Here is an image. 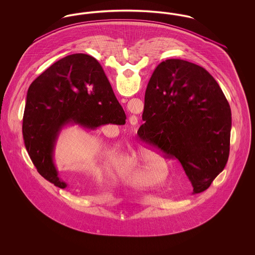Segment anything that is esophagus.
Here are the masks:
<instances>
[{"instance_id":"34e87169","label":"esophagus","mask_w":255,"mask_h":255,"mask_svg":"<svg viewBox=\"0 0 255 255\" xmlns=\"http://www.w3.org/2000/svg\"><path fill=\"white\" fill-rule=\"evenodd\" d=\"M130 122H131V123H133V124H134V123H136V122H137V118H136L135 116H133V117H131V119H130Z\"/></svg>"}]
</instances>
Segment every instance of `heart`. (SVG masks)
I'll return each instance as SVG.
<instances>
[{"instance_id": "b5f03b06", "label": "heart", "mask_w": 255, "mask_h": 255, "mask_svg": "<svg viewBox=\"0 0 255 255\" xmlns=\"http://www.w3.org/2000/svg\"><path fill=\"white\" fill-rule=\"evenodd\" d=\"M164 160L160 158L158 150L139 147L136 154L132 157L122 158L120 169L122 176L126 179L139 182L146 172V181L148 183L157 184L161 182L165 175Z\"/></svg>"}]
</instances>
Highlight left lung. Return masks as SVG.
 <instances>
[{
	"label": "left lung",
	"mask_w": 255,
	"mask_h": 255,
	"mask_svg": "<svg viewBox=\"0 0 255 255\" xmlns=\"http://www.w3.org/2000/svg\"><path fill=\"white\" fill-rule=\"evenodd\" d=\"M140 139L177 158L193 186L206 190L230 155L231 111L213 76L188 61L158 64L146 89Z\"/></svg>",
	"instance_id": "obj_1"
}]
</instances>
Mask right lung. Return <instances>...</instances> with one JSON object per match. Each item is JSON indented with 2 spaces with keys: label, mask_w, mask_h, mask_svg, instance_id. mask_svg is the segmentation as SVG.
Listing matches in <instances>:
<instances>
[{
  "label": "right lung",
  "mask_w": 255,
  "mask_h": 255,
  "mask_svg": "<svg viewBox=\"0 0 255 255\" xmlns=\"http://www.w3.org/2000/svg\"><path fill=\"white\" fill-rule=\"evenodd\" d=\"M126 116L104 71L84 53L68 55L51 65L29 86L23 118V137L38 173L59 188L53 150L61 129L78 124L95 130L105 124H125Z\"/></svg>",
  "instance_id": "obj_1"
}]
</instances>
